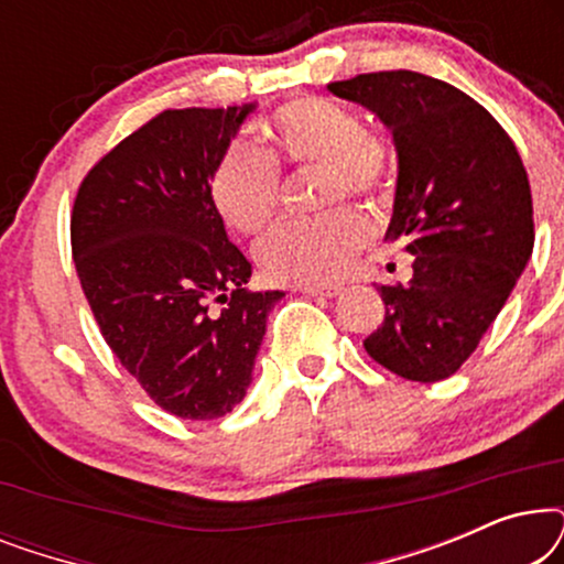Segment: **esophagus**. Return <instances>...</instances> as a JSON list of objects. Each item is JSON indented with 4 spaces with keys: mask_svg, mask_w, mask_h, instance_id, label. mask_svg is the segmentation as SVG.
Instances as JSON below:
<instances>
[{
    "mask_svg": "<svg viewBox=\"0 0 564 564\" xmlns=\"http://www.w3.org/2000/svg\"><path fill=\"white\" fill-rule=\"evenodd\" d=\"M295 292H303V295H313V297H336L338 292H341V288H318V284H295L292 288Z\"/></svg>",
    "mask_w": 564,
    "mask_h": 564,
    "instance_id": "esophagus-1",
    "label": "esophagus"
}]
</instances>
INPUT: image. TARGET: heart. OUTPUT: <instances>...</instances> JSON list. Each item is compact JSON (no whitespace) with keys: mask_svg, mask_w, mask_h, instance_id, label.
<instances>
[{"mask_svg":"<svg viewBox=\"0 0 564 564\" xmlns=\"http://www.w3.org/2000/svg\"><path fill=\"white\" fill-rule=\"evenodd\" d=\"M269 153L257 145L230 143L215 164L210 195L220 218L241 234H259L280 205L284 164H321L323 203L341 195L380 197L390 184L392 159L382 138L367 133L349 107L323 97H300L282 105L267 122ZM369 241V223L351 207L313 220L282 223L257 243V261L276 282L328 284L351 264Z\"/></svg>","mask_w":564,"mask_h":564,"instance_id":"heart-1","label":"heart"}]
</instances>
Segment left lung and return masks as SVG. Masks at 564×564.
I'll return each instance as SVG.
<instances>
[{
    "label": "left lung",
    "mask_w": 564,
    "mask_h": 564,
    "mask_svg": "<svg viewBox=\"0 0 564 564\" xmlns=\"http://www.w3.org/2000/svg\"><path fill=\"white\" fill-rule=\"evenodd\" d=\"M392 133L398 182L388 243L413 253L408 284L377 288L384 321L365 349L413 382L457 372L534 251L527 169L498 120L452 84L377 72L328 84Z\"/></svg>",
    "instance_id": "8db88e82"
}]
</instances>
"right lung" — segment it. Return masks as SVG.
I'll return each instance as SVG.
<instances>
[{
  "label": "right lung",
  "mask_w": 564,
  "mask_h": 564,
  "mask_svg": "<svg viewBox=\"0 0 564 564\" xmlns=\"http://www.w3.org/2000/svg\"><path fill=\"white\" fill-rule=\"evenodd\" d=\"M257 105L166 110L84 176L72 215L82 290L105 341L153 403L213 421L241 403L282 290L249 292L251 261L210 195L215 164Z\"/></svg>",
  "instance_id": "obj_1"
}]
</instances>
